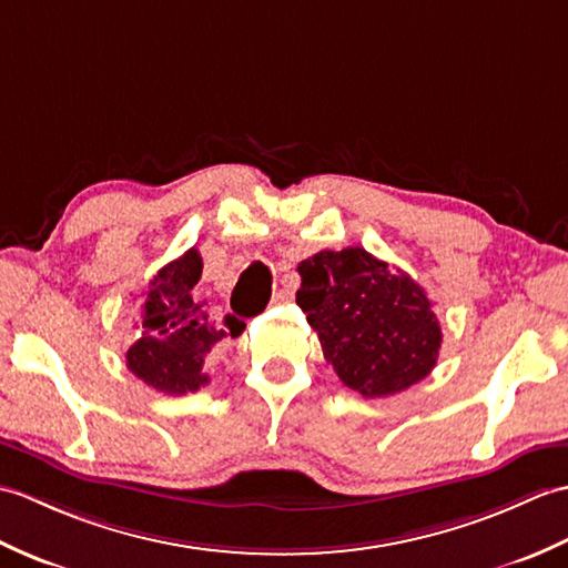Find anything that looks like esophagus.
I'll return each mask as SVG.
<instances>
[{"label": "esophagus", "instance_id": "1", "mask_svg": "<svg viewBox=\"0 0 568 568\" xmlns=\"http://www.w3.org/2000/svg\"><path fill=\"white\" fill-rule=\"evenodd\" d=\"M292 298H294V284L284 280L282 286L274 292L272 304H286V301H292Z\"/></svg>", "mask_w": 568, "mask_h": 568}]
</instances>
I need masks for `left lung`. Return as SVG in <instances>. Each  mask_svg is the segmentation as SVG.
<instances>
[{
	"mask_svg": "<svg viewBox=\"0 0 568 568\" xmlns=\"http://www.w3.org/2000/svg\"><path fill=\"white\" fill-rule=\"evenodd\" d=\"M296 304L339 382L364 398L400 394L435 369L443 327L423 286L364 247L298 264Z\"/></svg>",
	"mask_w": 568,
	"mask_h": 568,
	"instance_id": "left-lung-1",
	"label": "left lung"
}]
</instances>
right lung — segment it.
I'll return each instance as SVG.
<instances>
[{
  "label": "right lung",
  "instance_id": "obj_1",
  "mask_svg": "<svg viewBox=\"0 0 568 568\" xmlns=\"http://www.w3.org/2000/svg\"><path fill=\"white\" fill-rule=\"evenodd\" d=\"M201 267L199 250L192 247L153 276L141 306L143 337L125 352V364L138 379L168 396L194 394L209 384L204 362L213 345L225 337L223 327L194 296ZM225 327L235 337L245 323L225 316Z\"/></svg>",
  "mask_w": 568,
  "mask_h": 568
}]
</instances>
